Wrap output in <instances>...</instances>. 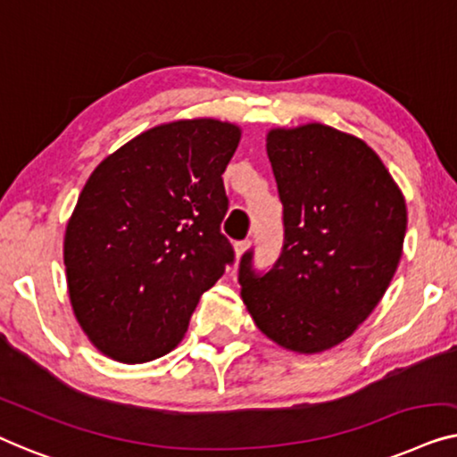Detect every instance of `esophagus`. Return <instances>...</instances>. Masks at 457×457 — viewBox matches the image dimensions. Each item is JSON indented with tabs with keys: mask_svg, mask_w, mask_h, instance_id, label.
Here are the masks:
<instances>
[{
	"mask_svg": "<svg viewBox=\"0 0 457 457\" xmlns=\"http://www.w3.org/2000/svg\"><path fill=\"white\" fill-rule=\"evenodd\" d=\"M248 246H250V242H248V240H240V242H236V244H234V250H236V256H237V259H240V256H242L244 253H246Z\"/></svg>",
	"mask_w": 457,
	"mask_h": 457,
	"instance_id": "34e87169",
	"label": "esophagus"
}]
</instances>
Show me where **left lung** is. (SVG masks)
<instances>
[{
	"label": "left lung",
	"instance_id": "left-lung-1",
	"mask_svg": "<svg viewBox=\"0 0 457 457\" xmlns=\"http://www.w3.org/2000/svg\"><path fill=\"white\" fill-rule=\"evenodd\" d=\"M267 155L284 204V246L269 271L254 250L237 281L259 329L287 350H329L387 290L406 236V203L360 138L323 124L271 130Z\"/></svg>",
	"mask_w": 457,
	"mask_h": 457
}]
</instances>
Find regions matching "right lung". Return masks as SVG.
Here are the masks:
<instances>
[{"instance_id": "add662e5", "label": "right lung", "mask_w": 457, "mask_h": 457, "mask_svg": "<svg viewBox=\"0 0 457 457\" xmlns=\"http://www.w3.org/2000/svg\"><path fill=\"white\" fill-rule=\"evenodd\" d=\"M240 130L182 120L101 162L66 228L70 300L103 354L137 364L182 342L203 292L234 265L221 173Z\"/></svg>"}]
</instances>
